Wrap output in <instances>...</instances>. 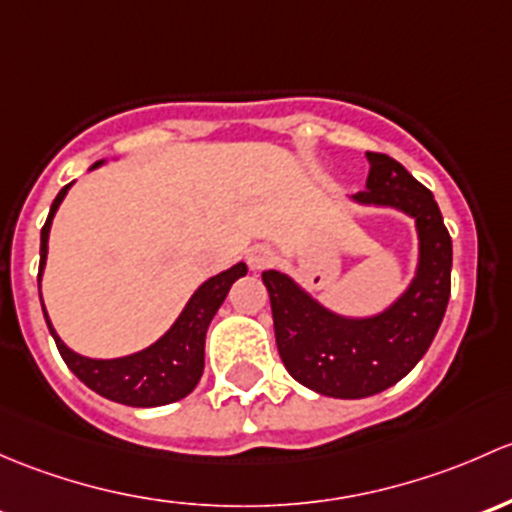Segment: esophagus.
Returning <instances> with one entry per match:
<instances>
[{
	"mask_svg": "<svg viewBox=\"0 0 512 512\" xmlns=\"http://www.w3.org/2000/svg\"><path fill=\"white\" fill-rule=\"evenodd\" d=\"M273 261H276V249L271 244H256L249 251V266L254 271H263V268L273 266Z\"/></svg>",
	"mask_w": 512,
	"mask_h": 512,
	"instance_id": "34e87169",
	"label": "esophagus"
}]
</instances>
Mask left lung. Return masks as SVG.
Wrapping results in <instances>:
<instances>
[{
	"instance_id": "obj_1",
	"label": "left lung",
	"mask_w": 512,
	"mask_h": 512,
	"mask_svg": "<svg viewBox=\"0 0 512 512\" xmlns=\"http://www.w3.org/2000/svg\"><path fill=\"white\" fill-rule=\"evenodd\" d=\"M362 204H387L412 214L419 231V271L409 291L377 318L330 313L278 271L263 273L278 355L293 379L337 399H362L392 387L426 355L451 295V236L434 194L397 160L367 152Z\"/></svg>"
}]
</instances>
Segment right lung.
<instances>
[{
  "mask_svg": "<svg viewBox=\"0 0 512 512\" xmlns=\"http://www.w3.org/2000/svg\"><path fill=\"white\" fill-rule=\"evenodd\" d=\"M68 187H71V184H66V187L56 194L54 204H51L49 219H46L44 229H41L39 281L46 263V249H49L51 219H54L61 199L66 197ZM241 276H246L244 263H236L229 271L209 278V281L202 283L199 291L189 298L187 308L182 310L177 323L172 325L155 345H150L142 352H135V355L130 357H120V360H88V357L76 355V352L68 350V347L59 340V335L54 333L46 310L44 318L51 335H54L63 362H66L68 370L76 374L86 387H91L93 392L110 399V402L128 404V407H162V404H170L187 397V394L197 387L199 377H202L204 372V337H207V328L209 323H212L214 313L219 310V305L224 303L231 283Z\"/></svg>",
  "mask_w": 512,
  "mask_h": 512,
  "instance_id": "right-lung-1",
  "label": "right lung"
}]
</instances>
